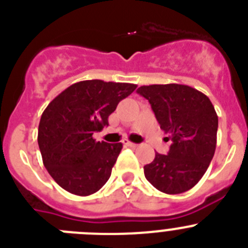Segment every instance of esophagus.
I'll list each match as a JSON object with an SVG mask.
<instances>
[{
    "instance_id": "1",
    "label": "esophagus",
    "mask_w": 248,
    "mask_h": 248,
    "mask_svg": "<svg viewBox=\"0 0 248 248\" xmlns=\"http://www.w3.org/2000/svg\"><path fill=\"white\" fill-rule=\"evenodd\" d=\"M124 144H125L126 146H130V148H137L138 146V144L131 143V141H129V140H125V141H124Z\"/></svg>"
}]
</instances>
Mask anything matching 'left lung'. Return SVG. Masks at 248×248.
I'll return each mask as SVG.
<instances>
[{
	"label": "left lung",
	"instance_id": "left-lung-1",
	"mask_svg": "<svg viewBox=\"0 0 248 248\" xmlns=\"http://www.w3.org/2000/svg\"><path fill=\"white\" fill-rule=\"evenodd\" d=\"M149 100L160 128L170 134L168 155L156 153L144 166L146 180L159 191L181 194L200 181L216 149L218 118L205 94L184 84H151L138 88Z\"/></svg>",
	"mask_w": 248,
	"mask_h": 248
}]
</instances>
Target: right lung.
<instances>
[{"label": "right lung", "mask_w": 248, "mask_h": 248, "mask_svg": "<svg viewBox=\"0 0 248 248\" xmlns=\"http://www.w3.org/2000/svg\"><path fill=\"white\" fill-rule=\"evenodd\" d=\"M137 85L83 80L57 95L43 111L38 145L43 164L62 189L78 196L97 192L110 177L122 143L95 141L94 133L108 126V118Z\"/></svg>", "instance_id": "add662e5"}]
</instances>
